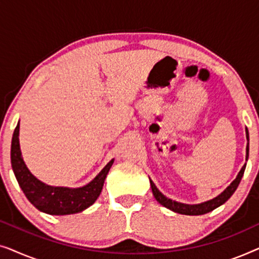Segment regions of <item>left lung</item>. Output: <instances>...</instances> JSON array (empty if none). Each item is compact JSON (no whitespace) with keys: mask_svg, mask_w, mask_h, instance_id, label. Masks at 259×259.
I'll list each match as a JSON object with an SVG mask.
<instances>
[{"mask_svg":"<svg viewBox=\"0 0 259 259\" xmlns=\"http://www.w3.org/2000/svg\"><path fill=\"white\" fill-rule=\"evenodd\" d=\"M245 133H246V139H247L245 160L247 161V159H249V131H247V128H245ZM245 167H246V162L244 164L238 175H237L236 179L233 180V182L230 184V185L226 187L221 194H218L217 197L212 198L210 200L203 201V203H199V204H184V203H179V201L169 199V198L164 196V194L158 190V187L155 186V184L153 182H152L150 177H148V178H150L152 192H153L155 200H157L159 204H161L162 206L168 208V210L176 212V213L186 214V215H200V214H205V213H208V212L213 211L214 208L219 207L221 205L224 204L225 201H228L230 199V197L235 193V191L239 185L240 180H242V177L244 175V171H245Z\"/></svg>","mask_w":259,"mask_h":259,"instance_id":"obj_1","label":"left lung"}]
</instances>
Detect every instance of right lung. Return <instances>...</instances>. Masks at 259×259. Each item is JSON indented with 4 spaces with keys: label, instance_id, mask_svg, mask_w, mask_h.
<instances>
[{
    "label": "right lung",
    "instance_id": "add662e5",
    "mask_svg": "<svg viewBox=\"0 0 259 259\" xmlns=\"http://www.w3.org/2000/svg\"><path fill=\"white\" fill-rule=\"evenodd\" d=\"M20 122L14 131L12 139L10 159L14 175L27 199L37 210L52 215L79 213L95 203L100 196L105 179L111 169L114 159H112L97 177L86 185L80 187L52 186L38 180L29 169L22 158L20 148Z\"/></svg>",
    "mask_w": 259,
    "mask_h": 259
}]
</instances>
